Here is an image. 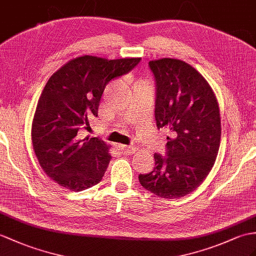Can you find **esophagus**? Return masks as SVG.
I'll use <instances>...</instances> for the list:
<instances>
[{
	"instance_id": "34e87169",
	"label": "esophagus",
	"mask_w": 256,
	"mask_h": 256,
	"mask_svg": "<svg viewBox=\"0 0 256 256\" xmlns=\"http://www.w3.org/2000/svg\"><path fill=\"white\" fill-rule=\"evenodd\" d=\"M120 148L122 150V152L124 154V155H130L136 152V148L134 146H122V144H120Z\"/></svg>"
}]
</instances>
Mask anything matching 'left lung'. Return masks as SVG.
I'll return each mask as SVG.
<instances>
[{"label":"left lung","mask_w":256,"mask_h":256,"mask_svg":"<svg viewBox=\"0 0 256 256\" xmlns=\"http://www.w3.org/2000/svg\"><path fill=\"white\" fill-rule=\"evenodd\" d=\"M156 84L155 120L167 128V156L154 154V170L139 175L143 188L164 198H178L200 186L213 168L220 144V114L213 89L186 62H148Z\"/></svg>","instance_id":"left-lung-1"}]
</instances>
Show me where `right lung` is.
<instances>
[{"mask_svg":"<svg viewBox=\"0 0 256 256\" xmlns=\"http://www.w3.org/2000/svg\"><path fill=\"white\" fill-rule=\"evenodd\" d=\"M141 58L106 60L84 55L56 70L43 89L31 127L36 156L46 175L72 191L101 182L112 156L100 138H78L81 126L96 117L105 86L129 72Z\"/></svg>","mask_w":256,"mask_h":256,"instance_id":"right-lung-1","label":"right lung"}]
</instances>
